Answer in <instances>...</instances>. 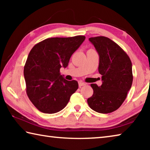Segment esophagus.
<instances>
[{"label": "esophagus", "instance_id": "esophagus-1", "mask_svg": "<svg viewBox=\"0 0 150 150\" xmlns=\"http://www.w3.org/2000/svg\"><path fill=\"white\" fill-rule=\"evenodd\" d=\"M87 84H86L85 83H83V82H79V87H82V86H85V85H86Z\"/></svg>", "mask_w": 150, "mask_h": 150}]
</instances>
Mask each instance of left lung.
<instances>
[{
    "label": "left lung",
    "instance_id": "obj_1",
    "mask_svg": "<svg viewBox=\"0 0 150 150\" xmlns=\"http://www.w3.org/2000/svg\"><path fill=\"white\" fill-rule=\"evenodd\" d=\"M89 41L99 54L98 72L102 75L103 84L100 87L91 85L93 95L87 99L88 105L97 112H112L120 108L132 87L131 60L128 54L108 38H90Z\"/></svg>",
    "mask_w": 150,
    "mask_h": 150
}]
</instances>
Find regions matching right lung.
<instances>
[{"label": "right lung", "mask_w": 150, "mask_h": 150, "mask_svg": "<svg viewBox=\"0 0 150 150\" xmlns=\"http://www.w3.org/2000/svg\"><path fill=\"white\" fill-rule=\"evenodd\" d=\"M85 39L84 35L51 38L35 44L25 63L26 91L38 110L53 114L62 110L78 88L75 80L67 81L60 75L70 57Z\"/></svg>", "instance_id": "add662e5"}]
</instances>
